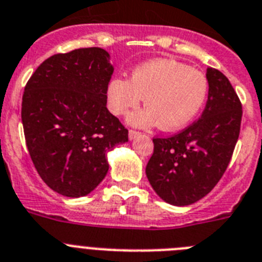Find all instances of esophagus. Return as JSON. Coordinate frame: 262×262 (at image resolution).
<instances>
[{
	"instance_id": "obj_1",
	"label": "esophagus",
	"mask_w": 262,
	"mask_h": 262,
	"mask_svg": "<svg viewBox=\"0 0 262 262\" xmlns=\"http://www.w3.org/2000/svg\"><path fill=\"white\" fill-rule=\"evenodd\" d=\"M141 136L140 132H136V130H129V140H136Z\"/></svg>"
}]
</instances>
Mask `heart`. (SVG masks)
Instances as JSON below:
<instances>
[{"label": "heart", "mask_w": 262, "mask_h": 262, "mask_svg": "<svg viewBox=\"0 0 262 262\" xmlns=\"http://www.w3.org/2000/svg\"><path fill=\"white\" fill-rule=\"evenodd\" d=\"M209 93V81L200 70L176 60L158 58L133 69L130 80L114 77L107 82V107L124 116L145 98L146 106L132 113L129 124L138 127L160 125L179 130L200 113Z\"/></svg>", "instance_id": "b5f03b06"}]
</instances>
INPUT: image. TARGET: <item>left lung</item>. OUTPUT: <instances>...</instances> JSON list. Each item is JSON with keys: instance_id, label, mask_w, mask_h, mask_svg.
<instances>
[{"instance_id": "8db88e82", "label": "left lung", "mask_w": 262, "mask_h": 262, "mask_svg": "<svg viewBox=\"0 0 262 262\" xmlns=\"http://www.w3.org/2000/svg\"><path fill=\"white\" fill-rule=\"evenodd\" d=\"M209 93L201 117L168 138H153L146 177L165 202L194 204L217 185L237 144L243 106L220 70L206 69Z\"/></svg>"}]
</instances>
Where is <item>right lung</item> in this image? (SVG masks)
<instances>
[{"label":"right lung","instance_id":"add662e5","mask_svg":"<svg viewBox=\"0 0 262 262\" xmlns=\"http://www.w3.org/2000/svg\"><path fill=\"white\" fill-rule=\"evenodd\" d=\"M101 48L60 53L32 74L23 96L24 133L39 177L54 192L82 197L105 179L107 151L127 129L106 107L114 68Z\"/></svg>","mask_w":262,"mask_h":262}]
</instances>
